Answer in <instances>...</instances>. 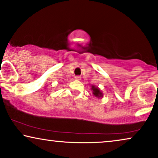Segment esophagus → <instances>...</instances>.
<instances>
[{"label":"esophagus","instance_id":"1","mask_svg":"<svg viewBox=\"0 0 158 158\" xmlns=\"http://www.w3.org/2000/svg\"><path fill=\"white\" fill-rule=\"evenodd\" d=\"M75 79H76V80L79 81V80H80V79H81V77H79V76H77V77H75Z\"/></svg>","mask_w":158,"mask_h":158}]
</instances>
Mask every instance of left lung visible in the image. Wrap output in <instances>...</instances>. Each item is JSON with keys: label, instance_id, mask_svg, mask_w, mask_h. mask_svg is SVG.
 I'll list each match as a JSON object with an SVG mask.
<instances>
[{"label": "left lung", "instance_id": "left-lung-1", "mask_svg": "<svg viewBox=\"0 0 158 158\" xmlns=\"http://www.w3.org/2000/svg\"><path fill=\"white\" fill-rule=\"evenodd\" d=\"M91 90L93 92V95L96 97L97 98H103V93L100 89L99 87H96L95 85H92Z\"/></svg>", "mask_w": 158, "mask_h": 158}]
</instances>
